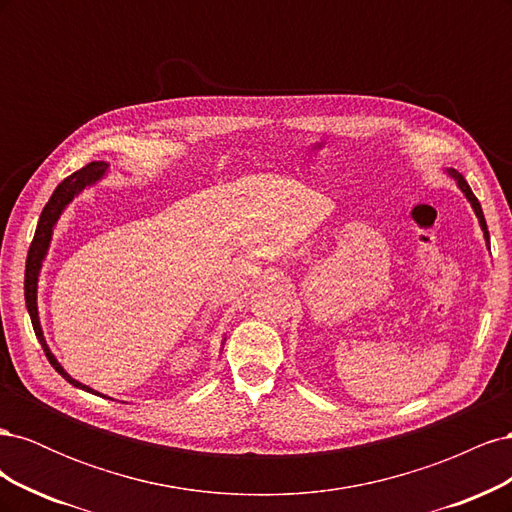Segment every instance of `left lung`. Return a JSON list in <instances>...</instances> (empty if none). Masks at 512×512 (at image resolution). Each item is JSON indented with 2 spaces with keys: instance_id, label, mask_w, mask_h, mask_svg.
Segmentation results:
<instances>
[{
  "instance_id": "8db88e82",
  "label": "left lung",
  "mask_w": 512,
  "mask_h": 512,
  "mask_svg": "<svg viewBox=\"0 0 512 512\" xmlns=\"http://www.w3.org/2000/svg\"><path fill=\"white\" fill-rule=\"evenodd\" d=\"M446 173V177H451L455 183H457V188L463 192V196L468 198V203L472 205V209H474V213H476V218H478V224H480V230H483V237H485V243H487V250H489V230H487V222H485V215H483V209H480V203H478V198L472 194V190H470V185H468V181L463 179V175L461 173H457L455 168H446L444 170Z\"/></svg>"
}]
</instances>
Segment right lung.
Listing matches in <instances>:
<instances>
[{"label": "right lung", "instance_id": "right-lung-1", "mask_svg": "<svg viewBox=\"0 0 512 512\" xmlns=\"http://www.w3.org/2000/svg\"><path fill=\"white\" fill-rule=\"evenodd\" d=\"M108 173V164L106 162H91L87 166H83L81 170H76L70 177H66L61 181L53 196L49 198V203L44 205L42 213H40V220L36 226V235L32 245H29V252H27V262H25V305H27V312L29 318H32L34 324V333L38 337V342L46 354V359L53 365V369L61 378H66L72 386L76 389H83L87 393H94V395H102L98 391L91 389V386L74 380L68 371L61 367V363L55 359V354L51 352L49 344H46L44 333H42V324H40V314H38V280H40V271H42V262L49 254V247H51V239H53V230L61 218V213L66 211V207L72 203V200L79 196L85 188H91V185H96L100 179H104ZM226 342V337L222 339V346ZM106 397V395H102ZM111 399V397H108Z\"/></svg>", "mask_w": 512, "mask_h": 512}]
</instances>
